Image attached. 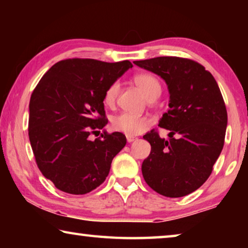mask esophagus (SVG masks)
<instances>
[{"label":"esophagus","instance_id":"esophagus-1","mask_svg":"<svg viewBox=\"0 0 248 248\" xmlns=\"http://www.w3.org/2000/svg\"><path fill=\"white\" fill-rule=\"evenodd\" d=\"M125 138H127V141L129 142V143H131V142L137 140V137L131 136V134H127V136H125Z\"/></svg>","mask_w":248,"mask_h":248}]
</instances>
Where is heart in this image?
<instances>
[{
	"mask_svg": "<svg viewBox=\"0 0 248 248\" xmlns=\"http://www.w3.org/2000/svg\"><path fill=\"white\" fill-rule=\"evenodd\" d=\"M134 82L140 90L143 92L146 98H151L153 96H158L161 94V84L154 75L150 73H141L136 75ZM119 82H112L104 93V104L107 106H112L116 103L117 96L119 93ZM150 124L148 117L139 116L132 112L121 111L118 115L112 117L111 125L115 130L124 132L127 134H137L143 131Z\"/></svg>",
	"mask_w": 248,
	"mask_h": 248,
	"instance_id": "obj_1",
	"label": "heart"
}]
</instances>
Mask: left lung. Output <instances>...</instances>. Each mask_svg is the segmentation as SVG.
Returning a JSON list of instances; mask_svg holds the SVG:
<instances>
[{
    "instance_id": "1",
    "label": "left lung",
    "mask_w": 248,
    "mask_h": 248,
    "mask_svg": "<svg viewBox=\"0 0 248 248\" xmlns=\"http://www.w3.org/2000/svg\"><path fill=\"white\" fill-rule=\"evenodd\" d=\"M133 63L161 77L170 92V109L158 123L170 130V139L154 130L143 136L151 153L142 163V175L159 195H189L209 178L224 145L228 112L219 86L190 59L157 57Z\"/></svg>"
}]
</instances>
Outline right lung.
Wrapping results in <instances>:
<instances>
[{
	"label": "right lung",
	"mask_w": 248,
	"mask_h": 248,
	"mask_svg": "<svg viewBox=\"0 0 248 248\" xmlns=\"http://www.w3.org/2000/svg\"><path fill=\"white\" fill-rule=\"evenodd\" d=\"M128 60L108 63L94 59H66L50 68L29 102L28 136L38 169L58 189L87 194L102 185L124 134L104 131L107 124L104 93L125 71Z\"/></svg>",
	"instance_id": "add662e5"
}]
</instances>
